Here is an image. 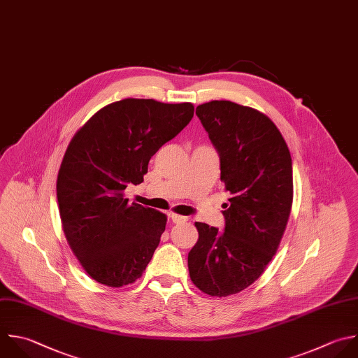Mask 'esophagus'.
I'll use <instances>...</instances> for the list:
<instances>
[{
    "label": "esophagus",
    "instance_id": "esophagus-1",
    "mask_svg": "<svg viewBox=\"0 0 358 358\" xmlns=\"http://www.w3.org/2000/svg\"><path fill=\"white\" fill-rule=\"evenodd\" d=\"M169 217H171V220H172L175 224H180V222H186V221H187V217L179 215V214H175V213H171Z\"/></svg>",
    "mask_w": 358,
    "mask_h": 358
}]
</instances>
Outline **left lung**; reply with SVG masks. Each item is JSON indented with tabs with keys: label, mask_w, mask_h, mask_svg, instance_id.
Returning a JSON list of instances; mask_svg holds the SVG:
<instances>
[{
	"label": "left lung",
	"mask_w": 358,
	"mask_h": 358,
	"mask_svg": "<svg viewBox=\"0 0 358 358\" xmlns=\"http://www.w3.org/2000/svg\"><path fill=\"white\" fill-rule=\"evenodd\" d=\"M196 115L220 154L225 228L196 222L199 239L187 256L193 284L211 296L238 294L273 259L292 206V164L285 140L262 112L211 101Z\"/></svg>",
	"instance_id": "1"
}]
</instances>
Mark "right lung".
<instances>
[{
	"label": "right lung",
	"instance_id": "1",
	"mask_svg": "<svg viewBox=\"0 0 358 358\" xmlns=\"http://www.w3.org/2000/svg\"><path fill=\"white\" fill-rule=\"evenodd\" d=\"M190 102L127 98L98 110L71 138L57 176L67 242L95 281L120 288L137 281L166 225L158 210L129 203L151 157L187 126Z\"/></svg>",
	"mask_w": 358,
	"mask_h": 358
}]
</instances>
